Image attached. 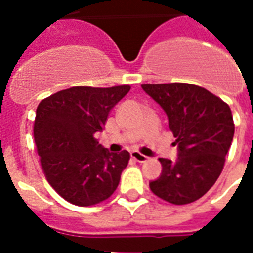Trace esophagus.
Masks as SVG:
<instances>
[{
	"mask_svg": "<svg viewBox=\"0 0 253 253\" xmlns=\"http://www.w3.org/2000/svg\"><path fill=\"white\" fill-rule=\"evenodd\" d=\"M131 157L135 161H138V163H145V161H148V156H145V154L139 153V152H137V150H132L131 152Z\"/></svg>",
	"mask_w": 253,
	"mask_h": 253,
	"instance_id": "34e87169",
	"label": "esophagus"
}]
</instances>
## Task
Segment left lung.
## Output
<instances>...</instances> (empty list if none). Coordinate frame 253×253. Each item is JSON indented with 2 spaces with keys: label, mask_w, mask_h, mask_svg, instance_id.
Segmentation results:
<instances>
[{
  "label": "left lung",
  "mask_w": 253,
  "mask_h": 253,
  "mask_svg": "<svg viewBox=\"0 0 253 253\" xmlns=\"http://www.w3.org/2000/svg\"><path fill=\"white\" fill-rule=\"evenodd\" d=\"M142 89L167 114L177 146L176 161L159 159L161 175L149 187L173 205L198 201L222 172L234 135L232 111L215 94L192 84H143Z\"/></svg>",
  "instance_id": "obj_1"
}]
</instances>
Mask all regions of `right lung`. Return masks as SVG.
I'll use <instances>...</instances> for the list:
<instances>
[{
    "label": "right lung",
    "instance_id": "obj_1",
    "mask_svg": "<svg viewBox=\"0 0 253 253\" xmlns=\"http://www.w3.org/2000/svg\"><path fill=\"white\" fill-rule=\"evenodd\" d=\"M130 90L73 86L42 100L36 108L34 137L50 186L77 206L110 198L121 180L130 153H111L94 134L103 131L110 111Z\"/></svg>",
    "mask_w": 253,
    "mask_h": 253
}]
</instances>
